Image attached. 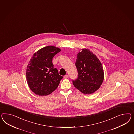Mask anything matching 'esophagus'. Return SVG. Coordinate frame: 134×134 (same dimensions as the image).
<instances>
[{
  "mask_svg": "<svg viewBox=\"0 0 134 134\" xmlns=\"http://www.w3.org/2000/svg\"><path fill=\"white\" fill-rule=\"evenodd\" d=\"M68 77H69V76L67 75H65V76H64V78L65 79H67L68 78Z\"/></svg>",
  "mask_w": 134,
  "mask_h": 134,
  "instance_id": "34e87169",
  "label": "esophagus"
}]
</instances>
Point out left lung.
Segmentation results:
<instances>
[{
    "instance_id": "1",
    "label": "left lung",
    "mask_w": 134,
    "mask_h": 134,
    "mask_svg": "<svg viewBox=\"0 0 134 134\" xmlns=\"http://www.w3.org/2000/svg\"><path fill=\"white\" fill-rule=\"evenodd\" d=\"M76 66L78 77L72 81L74 86L84 94L94 93L104 80V71L100 61L90 50L83 48L77 54Z\"/></svg>"
}]
</instances>
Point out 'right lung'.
Instances as JSON below:
<instances>
[{"label": "right lung", "instance_id": "obj_1", "mask_svg": "<svg viewBox=\"0 0 134 134\" xmlns=\"http://www.w3.org/2000/svg\"><path fill=\"white\" fill-rule=\"evenodd\" d=\"M61 49L54 46L43 47L35 52L29 60L26 71L30 89L40 96L51 94L60 83L62 76L54 67L53 58Z\"/></svg>", "mask_w": 134, "mask_h": 134}]
</instances>
